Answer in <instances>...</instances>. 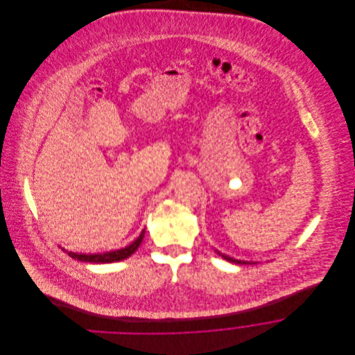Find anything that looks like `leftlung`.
I'll use <instances>...</instances> for the list:
<instances>
[{
	"mask_svg": "<svg viewBox=\"0 0 355 355\" xmlns=\"http://www.w3.org/2000/svg\"><path fill=\"white\" fill-rule=\"evenodd\" d=\"M220 255H223V254H220ZM223 258L224 259H227V261H230V262H234V263H249V262H246V261H239V259H235V258H231V257H228V255H223Z\"/></svg>",
	"mask_w": 355,
	"mask_h": 355,
	"instance_id": "obj_1",
	"label": "left lung"
}]
</instances>
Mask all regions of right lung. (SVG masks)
I'll return each mask as SVG.
<instances>
[{"label": "right lung", "mask_w": 355, "mask_h": 355, "mask_svg": "<svg viewBox=\"0 0 355 355\" xmlns=\"http://www.w3.org/2000/svg\"><path fill=\"white\" fill-rule=\"evenodd\" d=\"M145 236V230L141 232L139 238H137L135 242H132L130 246H127L125 249H120L116 252H110V253L103 254H76L72 252H67L69 257L82 261V262H94V263H107V262H116V261H121L128 258L131 254L135 253V250L139 248L142 239Z\"/></svg>", "instance_id": "add662e5"}]
</instances>
